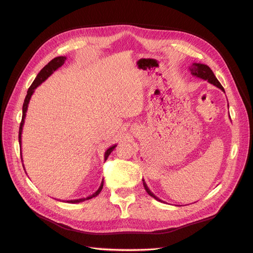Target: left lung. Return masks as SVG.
Wrapping results in <instances>:
<instances>
[{"label": "left lung", "mask_w": 253, "mask_h": 253, "mask_svg": "<svg viewBox=\"0 0 253 253\" xmlns=\"http://www.w3.org/2000/svg\"><path fill=\"white\" fill-rule=\"evenodd\" d=\"M189 70H190L191 74H192L193 76H195V77H197V78H201V79H204V80H207V81H208L209 83L213 84L214 86H216V87L220 88V89L223 90L224 93H225V89H224V87L221 86V84H220V83H219V81L216 79L215 75L213 74L212 70H211V68H210L208 65L202 64V63H193L192 65H191V66L189 67ZM142 182H143V187H144L145 191H147L148 194H149L150 196L154 197L155 200H156V201H158V202L165 203V202H163L162 200H159V198H158L156 195H154V193H152V192H151V190L148 188L147 183H145V181H144L143 179H142Z\"/></svg>", "instance_id": "left-lung-1"}]
</instances>
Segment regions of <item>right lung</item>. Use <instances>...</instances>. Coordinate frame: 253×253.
<instances>
[{"label": "right lung", "instance_id": "add662e5", "mask_svg": "<svg viewBox=\"0 0 253 253\" xmlns=\"http://www.w3.org/2000/svg\"><path fill=\"white\" fill-rule=\"evenodd\" d=\"M65 60H66V57H63V56H60V57H56V58H53L50 62L48 63V64H46L45 65L42 70L40 71V73L37 75V78L34 80V82H33V84L32 85H30V87L28 88V90H27V95H26V97H25V100H24V103H23V109H22V113H23V115H22V121H21V125H20V129H19V143H20V145L22 144V129H23V126H24V120H25V116H26V112H27V108H28V103H29V100H30V98H32V95L34 94V91H35V89L40 85V84L42 83V82H44L45 80H46L49 76L55 72V71H57L59 67H61L62 66L63 64H64V62H65ZM117 147V144H114V145H112L111 148H109L108 150L105 151V153H104V160H106L108 159V157H109V155L111 154V153L113 152V150ZM22 152V151H21ZM21 158H22V156H21ZM23 160V159H22ZM23 168H24V166H23ZM102 188H103V180H102V182H101V185H100V187H99V189L96 191L95 193H93L91 195H89V196H87V197H84V198H79V200H72V201H66V203H72V204H77V203H81V202H84V201H87V200H90V198H93V197H96L99 193L101 192V190H102Z\"/></svg>", "mask_w": 253, "mask_h": 253}]
</instances>
